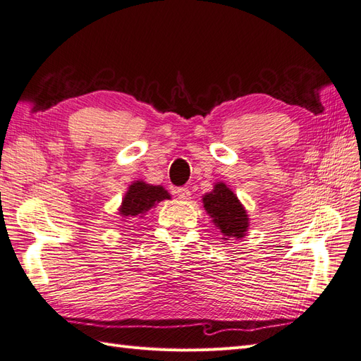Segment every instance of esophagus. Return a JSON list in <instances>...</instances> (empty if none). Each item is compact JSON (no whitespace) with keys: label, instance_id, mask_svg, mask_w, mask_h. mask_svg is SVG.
<instances>
[{"label":"esophagus","instance_id":"esophagus-1","mask_svg":"<svg viewBox=\"0 0 361 361\" xmlns=\"http://www.w3.org/2000/svg\"><path fill=\"white\" fill-rule=\"evenodd\" d=\"M176 194H178V197H179L180 200H188V199L191 197L190 188H185V187L178 188V190H176Z\"/></svg>","mask_w":361,"mask_h":361}]
</instances>
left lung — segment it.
<instances>
[{"mask_svg":"<svg viewBox=\"0 0 361 361\" xmlns=\"http://www.w3.org/2000/svg\"><path fill=\"white\" fill-rule=\"evenodd\" d=\"M203 204L223 235L228 238H243L245 235L248 227L247 212L233 191L224 183H216L214 191L203 197Z\"/></svg>","mask_w":361,"mask_h":361,"instance_id":"obj_1","label":"left lung"}]
</instances>
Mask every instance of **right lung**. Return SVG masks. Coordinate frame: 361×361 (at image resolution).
<instances>
[{
  "label": "right lung",
  "instance_id": "right-lung-1",
  "mask_svg": "<svg viewBox=\"0 0 361 361\" xmlns=\"http://www.w3.org/2000/svg\"><path fill=\"white\" fill-rule=\"evenodd\" d=\"M166 199H170V194L162 187H154V185L137 180L129 187L120 207V214L130 220V218L143 215L152 206Z\"/></svg>",
  "mask_w": 361,
  "mask_h": 361
}]
</instances>
